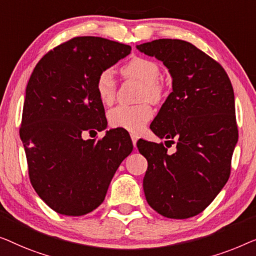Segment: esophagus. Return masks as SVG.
I'll return each instance as SVG.
<instances>
[{"label":"esophagus","instance_id":"esophagus-1","mask_svg":"<svg viewBox=\"0 0 256 256\" xmlns=\"http://www.w3.org/2000/svg\"><path fill=\"white\" fill-rule=\"evenodd\" d=\"M131 139H132L133 146L136 147V142H138V136L134 134V133H131Z\"/></svg>","mask_w":256,"mask_h":256}]
</instances>
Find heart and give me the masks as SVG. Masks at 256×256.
Here are the masks:
<instances>
[{
  "label": "heart",
  "instance_id": "1",
  "mask_svg": "<svg viewBox=\"0 0 256 256\" xmlns=\"http://www.w3.org/2000/svg\"><path fill=\"white\" fill-rule=\"evenodd\" d=\"M124 76L142 82L140 100H148L159 103L164 96V86L158 78L160 67L156 61L142 56H134L122 68ZM96 92L103 104H111L116 96V82L112 72L104 70L96 78ZM153 110L147 103L138 106H118L109 111L108 118L111 126L125 128L131 132L142 131L145 125L152 120Z\"/></svg>",
  "mask_w": 256,
  "mask_h": 256
}]
</instances>
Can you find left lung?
<instances>
[{
	"label": "left lung",
	"mask_w": 256,
	"mask_h": 256,
	"mask_svg": "<svg viewBox=\"0 0 256 256\" xmlns=\"http://www.w3.org/2000/svg\"><path fill=\"white\" fill-rule=\"evenodd\" d=\"M168 68L172 92L150 124L164 144L140 139L147 167L142 186L150 206L164 217L186 219L200 214L224 188L238 142L234 92L217 61L180 39L136 45Z\"/></svg>",
	"instance_id": "obj_1"
}]
</instances>
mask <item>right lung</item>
Listing matches in <instances>:
<instances>
[{"instance_id":"add662e5","label":"right lung","mask_w":256,"mask_h":256,"mask_svg":"<svg viewBox=\"0 0 256 256\" xmlns=\"http://www.w3.org/2000/svg\"><path fill=\"white\" fill-rule=\"evenodd\" d=\"M131 52L100 37H75L42 58L25 90L20 136L38 196L64 216L102 204L117 168L132 152L128 133L114 128L100 140L84 132L108 126L96 78Z\"/></svg>"}]
</instances>
